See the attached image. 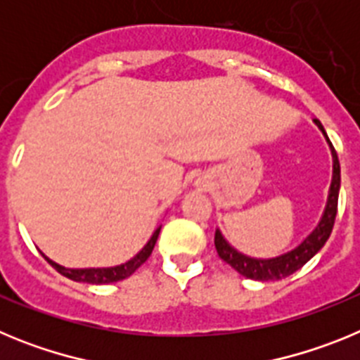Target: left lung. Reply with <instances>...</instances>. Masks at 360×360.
Listing matches in <instances>:
<instances>
[{"instance_id":"1","label":"left lung","mask_w":360,"mask_h":360,"mask_svg":"<svg viewBox=\"0 0 360 360\" xmlns=\"http://www.w3.org/2000/svg\"><path fill=\"white\" fill-rule=\"evenodd\" d=\"M317 128L321 129V133L324 135L326 142L330 146V151H332V160H333V171H332V184H330L328 189V198H326V205H324L323 216H321L319 224L316 225V229L304 238L297 247L287 250V252L279 254L276 257H252L247 256V254L240 252L238 249H234L231 243L224 238L221 231L216 229L214 234V245L216 250H218V256L224 259L225 263L232 266L234 270H238L241 276L245 278L254 279V281H278V279L288 278L290 274H294L295 270H299L304 263H308L311 257L316 256L321 249L324 247V243L328 241L330 234H332L333 221H335L337 214V200H339V189H341V165H339V158H337V153L333 149L332 142H330L328 135L324 131L323 124L317 119H314Z\"/></svg>"}]
</instances>
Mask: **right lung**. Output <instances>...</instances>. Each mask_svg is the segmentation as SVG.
Listing matches in <instances>:
<instances>
[{
  "mask_svg": "<svg viewBox=\"0 0 360 360\" xmlns=\"http://www.w3.org/2000/svg\"><path fill=\"white\" fill-rule=\"evenodd\" d=\"M160 227L155 229V232L151 234V238L148 240V243L142 247L131 259H128L126 263H120V265L115 266H103V269H66V266L59 265V263L52 262L50 257H46L43 254V257L53 269L59 272V274L66 276L72 281H79V283H90V285H106V283H117L122 281V279L129 278V276L135 272L142 263H146L149 256H151L153 249H155V243L158 240V234H160Z\"/></svg>",
  "mask_w": 360,
  "mask_h": 360,
  "instance_id": "right-lung-1",
  "label": "right lung"
}]
</instances>
